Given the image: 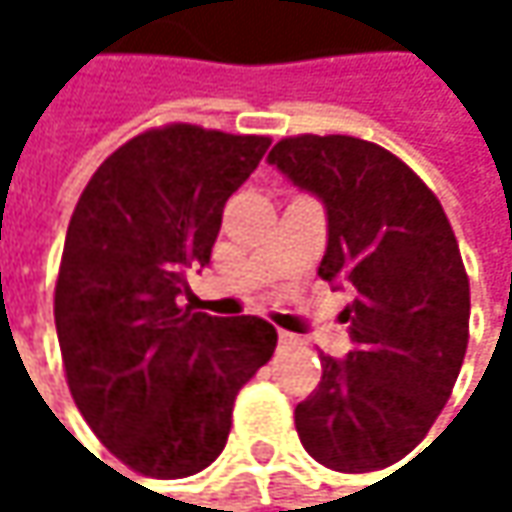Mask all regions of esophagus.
I'll return each mask as SVG.
<instances>
[{
	"label": "esophagus",
	"instance_id": "obj_1",
	"mask_svg": "<svg viewBox=\"0 0 512 512\" xmlns=\"http://www.w3.org/2000/svg\"><path fill=\"white\" fill-rule=\"evenodd\" d=\"M278 341H281V344H299V338L290 335V332H278Z\"/></svg>",
	"mask_w": 512,
	"mask_h": 512
}]
</instances>
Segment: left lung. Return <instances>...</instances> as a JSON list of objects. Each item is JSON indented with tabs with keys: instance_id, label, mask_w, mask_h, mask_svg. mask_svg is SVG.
Segmentation results:
<instances>
[{
	"instance_id": "left-lung-1",
	"label": "left lung",
	"mask_w": 512,
	"mask_h": 512,
	"mask_svg": "<svg viewBox=\"0 0 512 512\" xmlns=\"http://www.w3.org/2000/svg\"><path fill=\"white\" fill-rule=\"evenodd\" d=\"M269 162L326 204L320 278L347 284L353 350L320 356L296 406L305 451L335 471H376L421 445L468 347V275L439 198L391 151L353 136H290Z\"/></svg>"
}]
</instances>
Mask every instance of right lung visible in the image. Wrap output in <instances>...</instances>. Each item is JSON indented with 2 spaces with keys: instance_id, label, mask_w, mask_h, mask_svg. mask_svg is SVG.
I'll use <instances>...</instances> for the list:
<instances>
[{
  "instance_id": "obj_1",
  "label": "right lung",
  "mask_w": 512,
  "mask_h": 512,
  "mask_svg": "<svg viewBox=\"0 0 512 512\" xmlns=\"http://www.w3.org/2000/svg\"><path fill=\"white\" fill-rule=\"evenodd\" d=\"M266 148V136L156 127L94 171L70 216L55 281L64 376L94 436L139 474L174 480L216 460L237 391L275 353L260 317L177 305Z\"/></svg>"
}]
</instances>
